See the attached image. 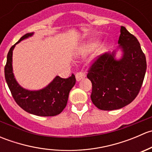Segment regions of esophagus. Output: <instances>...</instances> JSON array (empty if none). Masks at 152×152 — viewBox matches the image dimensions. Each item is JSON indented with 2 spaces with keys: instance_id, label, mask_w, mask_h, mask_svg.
I'll use <instances>...</instances> for the list:
<instances>
[{
  "instance_id": "esophagus-1",
  "label": "esophagus",
  "mask_w": 152,
  "mask_h": 152,
  "mask_svg": "<svg viewBox=\"0 0 152 152\" xmlns=\"http://www.w3.org/2000/svg\"><path fill=\"white\" fill-rule=\"evenodd\" d=\"M85 73H82V72H79V73H76V79L77 82H80L82 79H85Z\"/></svg>"
}]
</instances>
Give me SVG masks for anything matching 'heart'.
<instances>
[{"label": "heart", "instance_id": "b5f03b06", "mask_svg": "<svg viewBox=\"0 0 152 152\" xmlns=\"http://www.w3.org/2000/svg\"><path fill=\"white\" fill-rule=\"evenodd\" d=\"M98 43H99V39H93V40L90 41L89 43L86 44L85 45H84V46L81 47L80 48H79L77 53L79 55V56L87 54V53H88L89 52L93 49V48L96 46Z\"/></svg>", "mask_w": 152, "mask_h": 152}]
</instances>
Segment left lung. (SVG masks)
Here are the masks:
<instances>
[{
    "mask_svg": "<svg viewBox=\"0 0 152 152\" xmlns=\"http://www.w3.org/2000/svg\"><path fill=\"white\" fill-rule=\"evenodd\" d=\"M122 55L105 53L91 65L87 78L92 82L90 98L102 110H118L129 104L140 91L146 70L145 54L137 38L121 26L118 39Z\"/></svg>",
    "mask_w": 152,
    "mask_h": 152,
    "instance_id": "obj_1",
    "label": "left lung"
}]
</instances>
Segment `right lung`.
Listing matches in <instances>:
<instances>
[{"mask_svg":"<svg viewBox=\"0 0 152 152\" xmlns=\"http://www.w3.org/2000/svg\"><path fill=\"white\" fill-rule=\"evenodd\" d=\"M33 34L34 32L26 34L11 47L4 68L6 82L15 101L23 110L35 115L54 116L66 107L69 93L76 84V78L73 74L67 79L56 76L46 87L38 90H26L18 84L12 68L13 50L17 44Z\"/></svg>","mask_w":152,"mask_h":152,"instance_id":"obj_1","label":"right lung"}]
</instances>
